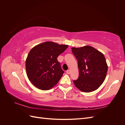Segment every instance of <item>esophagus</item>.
<instances>
[{
	"label": "esophagus",
	"instance_id": "obj_1",
	"mask_svg": "<svg viewBox=\"0 0 125 125\" xmlns=\"http://www.w3.org/2000/svg\"><path fill=\"white\" fill-rule=\"evenodd\" d=\"M70 73H71V71H70V70H68L66 71V73H67V74H70Z\"/></svg>",
	"mask_w": 125,
	"mask_h": 125
}]
</instances>
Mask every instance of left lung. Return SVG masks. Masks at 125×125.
<instances>
[{"mask_svg":"<svg viewBox=\"0 0 125 125\" xmlns=\"http://www.w3.org/2000/svg\"><path fill=\"white\" fill-rule=\"evenodd\" d=\"M78 61L79 78L73 82L81 91L88 93L97 90L104 81L108 66L103 53L94 47H72Z\"/></svg>","mask_w":125,"mask_h":125,"instance_id":"8db88e82","label":"left lung"}]
</instances>
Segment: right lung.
<instances>
[{"mask_svg": "<svg viewBox=\"0 0 125 125\" xmlns=\"http://www.w3.org/2000/svg\"><path fill=\"white\" fill-rule=\"evenodd\" d=\"M68 47V45L45 42L30 51L25 60L26 74L37 88L48 90L58 82L64 72L57 58Z\"/></svg>", "mask_w": 125, "mask_h": 125, "instance_id": "right-lung-1", "label": "right lung"}]
</instances>
